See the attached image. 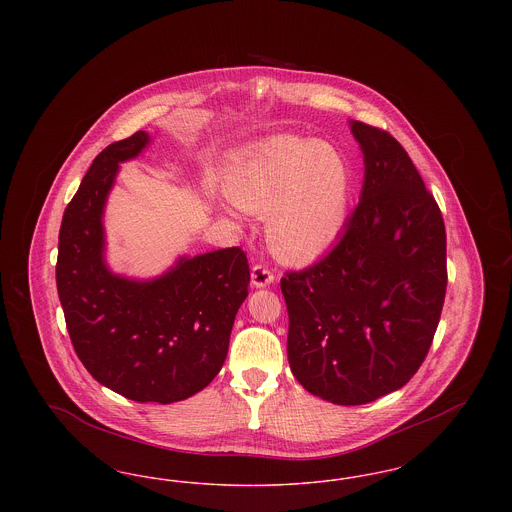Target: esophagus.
<instances>
[{"label":"esophagus","instance_id":"1","mask_svg":"<svg viewBox=\"0 0 512 512\" xmlns=\"http://www.w3.org/2000/svg\"><path fill=\"white\" fill-rule=\"evenodd\" d=\"M272 282H274V276L267 267L255 265L251 268V286L253 288H267Z\"/></svg>","mask_w":512,"mask_h":512}]
</instances>
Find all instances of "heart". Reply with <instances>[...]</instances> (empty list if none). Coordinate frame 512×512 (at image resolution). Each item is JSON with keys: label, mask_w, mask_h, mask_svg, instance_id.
Listing matches in <instances>:
<instances>
[{"label": "heart", "mask_w": 512, "mask_h": 512, "mask_svg": "<svg viewBox=\"0 0 512 512\" xmlns=\"http://www.w3.org/2000/svg\"><path fill=\"white\" fill-rule=\"evenodd\" d=\"M228 199L267 215V244L284 263L317 261L340 240L349 219L353 178L326 142L274 136L238 155L224 174Z\"/></svg>", "instance_id": "1"}]
</instances>
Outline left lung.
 Instances as JSON below:
<instances>
[{
    "label": "left lung",
    "mask_w": 512,
    "mask_h": 512,
    "mask_svg": "<svg viewBox=\"0 0 512 512\" xmlns=\"http://www.w3.org/2000/svg\"><path fill=\"white\" fill-rule=\"evenodd\" d=\"M349 128L365 163L359 205L332 251L280 288L297 382L334 405H365L403 388L432 345L445 224L401 144L365 122Z\"/></svg>",
    "instance_id": "obj_1"
}]
</instances>
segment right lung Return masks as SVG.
Listing matches in <instances>:
<instances>
[{"mask_svg": "<svg viewBox=\"0 0 512 512\" xmlns=\"http://www.w3.org/2000/svg\"><path fill=\"white\" fill-rule=\"evenodd\" d=\"M151 140L140 130L94 159L63 215L55 278L86 370L126 399L169 405L219 374L247 297L249 265L240 247H226L180 255L153 278L109 267L105 205L121 163L136 159Z\"/></svg>", "mask_w": 512, "mask_h": 512, "instance_id": "obj_1", "label": "right lung"}]
</instances>
